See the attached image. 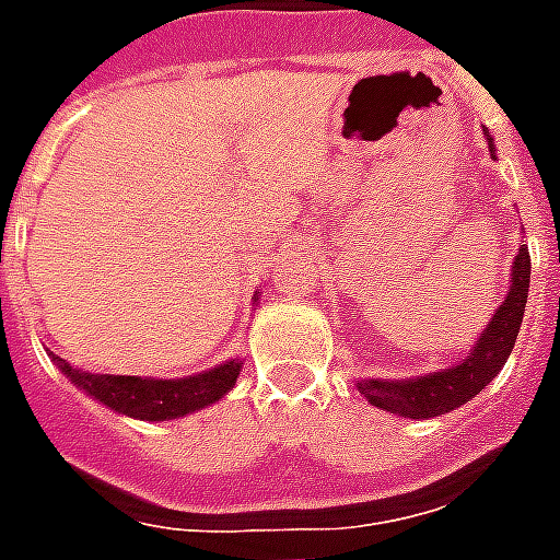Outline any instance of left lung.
<instances>
[{
  "mask_svg": "<svg viewBox=\"0 0 560 560\" xmlns=\"http://www.w3.org/2000/svg\"><path fill=\"white\" fill-rule=\"evenodd\" d=\"M486 140H489V152L494 159V143L489 131H486ZM510 276L513 279H510L504 303L494 308V315L489 317V324L465 360H458L450 369H438V372L417 377H360L357 389L369 399V405H375L381 411L408 417V420H429V417H441V413L462 408L492 377H498L506 357L513 351V345H516L525 303H528V245H518Z\"/></svg>",
  "mask_w": 560,
  "mask_h": 560,
  "instance_id": "8db88e82",
  "label": "left lung"
}]
</instances>
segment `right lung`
I'll list each match as a JSON object with an SVG mask.
<instances>
[{
    "label": "right lung",
    "instance_id": "right-lung-1",
    "mask_svg": "<svg viewBox=\"0 0 560 560\" xmlns=\"http://www.w3.org/2000/svg\"><path fill=\"white\" fill-rule=\"evenodd\" d=\"M50 360L59 365V372L83 389L86 396L102 401L104 408L116 413H126L135 420H179L185 413L203 411L209 405L224 399L243 372V360H228V363L207 369L200 375L188 377H138V375H95L66 363L62 357L50 353Z\"/></svg>",
    "mask_w": 560,
    "mask_h": 560
}]
</instances>
